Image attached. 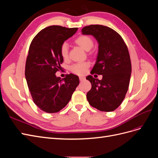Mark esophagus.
<instances>
[{
	"label": "esophagus",
	"mask_w": 158,
	"mask_h": 158,
	"mask_svg": "<svg viewBox=\"0 0 158 158\" xmlns=\"http://www.w3.org/2000/svg\"><path fill=\"white\" fill-rule=\"evenodd\" d=\"M79 79H80V81H84V80H85V78H84V77H83V76H80V77H79Z\"/></svg>",
	"instance_id": "esophagus-1"
}]
</instances>
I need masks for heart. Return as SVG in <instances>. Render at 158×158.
I'll return each instance as SVG.
<instances>
[{
    "mask_svg": "<svg viewBox=\"0 0 158 158\" xmlns=\"http://www.w3.org/2000/svg\"><path fill=\"white\" fill-rule=\"evenodd\" d=\"M76 44L80 46L81 48L85 51H89L92 49L94 46V40L89 35H82L78 36L75 40ZM60 55L64 60H67L69 58V48L66 43H64L60 47ZM89 66V63L87 62L84 63H76L70 67L71 71L74 74L78 75H83L85 73L87 69Z\"/></svg>",
    "mask_w": 158,
    "mask_h": 158,
    "instance_id": "obj_1",
    "label": "heart"
}]
</instances>
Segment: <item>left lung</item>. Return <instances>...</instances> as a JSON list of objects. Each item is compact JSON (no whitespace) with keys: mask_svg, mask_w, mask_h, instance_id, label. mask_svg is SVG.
<instances>
[{"mask_svg":"<svg viewBox=\"0 0 158 158\" xmlns=\"http://www.w3.org/2000/svg\"><path fill=\"white\" fill-rule=\"evenodd\" d=\"M82 33L93 35L98 41V53L91 74L103 76L101 80L87 76L92 84L87 99L99 111H113L125 99L130 82L132 69L127 46L121 36L107 26H88Z\"/></svg>","mask_w":158,"mask_h":158,"instance_id":"left-lung-1","label":"left lung"}]
</instances>
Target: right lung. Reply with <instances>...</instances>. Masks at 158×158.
I'll list each match as a JSON object with an SVG mask.
<instances>
[{
    "instance_id": "right-lung-1",
    "label": "right lung",
    "mask_w": 158,
    "mask_h": 158,
    "mask_svg": "<svg viewBox=\"0 0 158 158\" xmlns=\"http://www.w3.org/2000/svg\"><path fill=\"white\" fill-rule=\"evenodd\" d=\"M78 27L51 26L33 38L26 63L25 76L33 102L42 111L59 112L68 104L78 86V76L73 74L63 79L56 73L62 67L60 47L73 36Z\"/></svg>"
}]
</instances>
